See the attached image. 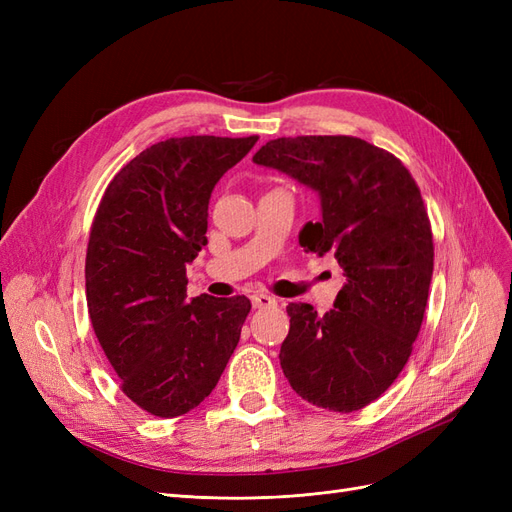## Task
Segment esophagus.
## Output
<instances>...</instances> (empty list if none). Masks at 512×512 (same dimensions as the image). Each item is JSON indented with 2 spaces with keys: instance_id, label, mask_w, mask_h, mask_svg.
<instances>
[{
  "instance_id": "esophagus-1",
  "label": "esophagus",
  "mask_w": 512,
  "mask_h": 512,
  "mask_svg": "<svg viewBox=\"0 0 512 512\" xmlns=\"http://www.w3.org/2000/svg\"><path fill=\"white\" fill-rule=\"evenodd\" d=\"M252 303H254V307H275L277 299L269 297V294H265V292H256V294H252Z\"/></svg>"
}]
</instances>
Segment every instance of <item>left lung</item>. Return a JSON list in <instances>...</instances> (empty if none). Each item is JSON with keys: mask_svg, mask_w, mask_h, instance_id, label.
<instances>
[{"mask_svg": "<svg viewBox=\"0 0 512 512\" xmlns=\"http://www.w3.org/2000/svg\"><path fill=\"white\" fill-rule=\"evenodd\" d=\"M254 162L318 192L322 220L299 243L331 252L346 284L331 312L290 303L280 363L305 401L354 412L376 401L408 363L433 273L421 190L393 153L356 136H294L262 145Z\"/></svg>", "mask_w": 512, "mask_h": 512, "instance_id": "1", "label": "left lung"}]
</instances>
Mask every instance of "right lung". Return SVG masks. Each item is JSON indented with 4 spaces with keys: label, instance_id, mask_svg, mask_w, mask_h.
I'll list each match as a JSON object with an SVG mask.
<instances>
[{
    "label": "right lung",
    "instance_id": "right-lung-1",
    "mask_svg": "<svg viewBox=\"0 0 512 512\" xmlns=\"http://www.w3.org/2000/svg\"><path fill=\"white\" fill-rule=\"evenodd\" d=\"M258 136L168 138L108 183L85 260L91 327L145 412L194 410L218 384L250 314L247 297L188 299L185 267L207 245L209 198Z\"/></svg>",
    "mask_w": 512,
    "mask_h": 512
}]
</instances>
